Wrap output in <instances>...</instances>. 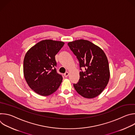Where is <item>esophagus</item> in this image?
<instances>
[{
    "instance_id": "esophagus-1",
    "label": "esophagus",
    "mask_w": 135,
    "mask_h": 135,
    "mask_svg": "<svg viewBox=\"0 0 135 135\" xmlns=\"http://www.w3.org/2000/svg\"><path fill=\"white\" fill-rule=\"evenodd\" d=\"M69 75V73L68 72H66L65 74H64V76L65 77H66V78H67V77Z\"/></svg>"
}]
</instances>
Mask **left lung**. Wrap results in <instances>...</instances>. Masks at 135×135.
I'll return each mask as SVG.
<instances>
[{
	"label": "left lung",
	"mask_w": 135,
	"mask_h": 135,
	"mask_svg": "<svg viewBox=\"0 0 135 135\" xmlns=\"http://www.w3.org/2000/svg\"><path fill=\"white\" fill-rule=\"evenodd\" d=\"M68 45L76 56L80 69V79L74 84L75 90L85 98L97 97L107 86L110 72L107 57L104 51L91 42L79 40L70 42Z\"/></svg>",
	"instance_id": "1"
}]
</instances>
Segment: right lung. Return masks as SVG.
<instances>
[{"instance_id":"right-lung-1","label":"right lung","mask_w":135,"mask_h":135,"mask_svg":"<svg viewBox=\"0 0 135 135\" xmlns=\"http://www.w3.org/2000/svg\"><path fill=\"white\" fill-rule=\"evenodd\" d=\"M65 43L43 40L31 47L23 60V74L29 86L37 94L49 95L60 86L62 77L56 72L55 56Z\"/></svg>"}]
</instances>
